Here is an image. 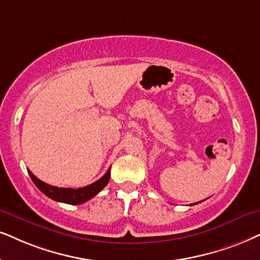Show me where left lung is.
I'll use <instances>...</instances> for the list:
<instances>
[{
  "mask_svg": "<svg viewBox=\"0 0 260 260\" xmlns=\"http://www.w3.org/2000/svg\"><path fill=\"white\" fill-rule=\"evenodd\" d=\"M194 204H199V203H194ZM190 205H193V204H190Z\"/></svg>",
  "mask_w": 260,
  "mask_h": 260,
  "instance_id": "left-lung-1",
  "label": "left lung"
}]
</instances>
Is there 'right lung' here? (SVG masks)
Here are the masks:
<instances>
[{
  "instance_id": "add662e5",
  "label": "right lung",
  "mask_w": 260,
  "mask_h": 260,
  "mask_svg": "<svg viewBox=\"0 0 260 260\" xmlns=\"http://www.w3.org/2000/svg\"><path fill=\"white\" fill-rule=\"evenodd\" d=\"M29 176H31L32 181L36 186L38 187L41 192L44 193L45 196H48L49 198L52 200H56V202L71 204V205H80L91 198H93L94 196L98 194L102 189L104 188L108 185L110 179V168L108 169V172L104 174L103 177H101L100 180H97L96 182L91 183L86 187H83V188H60V187H55L51 185H48V183L41 181V180L37 179L34 174L28 170Z\"/></svg>"
}]
</instances>
